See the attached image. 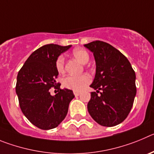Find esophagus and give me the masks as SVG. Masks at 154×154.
I'll list each match as a JSON object with an SVG mask.
<instances>
[{
    "label": "esophagus",
    "instance_id": "esophagus-1",
    "mask_svg": "<svg viewBox=\"0 0 154 154\" xmlns=\"http://www.w3.org/2000/svg\"><path fill=\"white\" fill-rule=\"evenodd\" d=\"M74 95H75L76 97H77V96H79V95H80V92H77V91H74Z\"/></svg>",
    "mask_w": 154,
    "mask_h": 154
}]
</instances>
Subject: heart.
I'll return each mask as SVG.
<instances>
[{
    "mask_svg": "<svg viewBox=\"0 0 154 154\" xmlns=\"http://www.w3.org/2000/svg\"><path fill=\"white\" fill-rule=\"evenodd\" d=\"M72 54L77 60L82 63H87L90 59L87 51L82 48H77L72 51ZM65 60L62 55L59 56L56 60V68L59 73L64 71ZM91 78L87 74L80 76L69 75L63 79V85L65 88L74 91H80L91 83Z\"/></svg>",
    "mask_w": 154,
    "mask_h": 154,
    "instance_id": "obj_1",
    "label": "heart"
}]
</instances>
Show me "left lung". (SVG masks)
<instances>
[{
    "mask_svg": "<svg viewBox=\"0 0 154 154\" xmlns=\"http://www.w3.org/2000/svg\"><path fill=\"white\" fill-rule=\"evenodd\" d=\"M84 47L94 53L96 61V74L91 87L97 92H91L87 110L100 125H117L127 118L134 104L135 72L127 58L107 43L95 41Z\"/></svg>",
    "mask_w": 154,
    "mask_h": 154,
    "instance_id": "left-lung-1",
    "label": "left lung"
}]
</instances>
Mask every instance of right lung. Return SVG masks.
I'll return each instance as SVG.
<instances>
[{"label": "right lung", "mask_w": 154, "mask_h": 154, "mask_svg": "<svg viewBox=\"0 0 154 154\" xmlns=\"http://www.w3.org/2000/svg\"><path fill=\"white\" fill-rule=\"evenodd\" d=\"M71 47L46 44L30 55L17 77L16 93L21 111L29 121L41 130L55 128L67 116L69 103L74 97L71 90L60 89L56 60ZM51 87L58 89L52 96Z\"/></svg>", "instance_id": "add662e5"}]
</instances>
